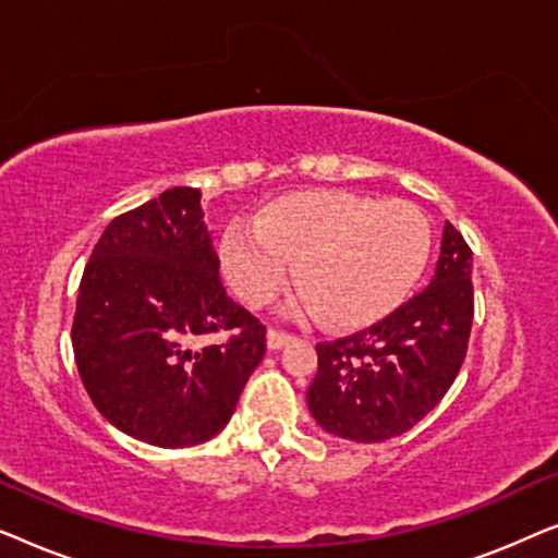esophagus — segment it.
Listing matches in <instances>:
<instances>
[{"label": "esophagus", "instance_id": "esophagus-1", "mask_svg": "<svg viewBox=\"0 0 558 558\" xmlns=\"http://www.w3.org/2000/svg\"><path fill=\"white\" fill-rule=\"evenodd\" d=\"M294 340H296L294 335H289V332H284V330H277V327H271L269 335H266V342H269L271 350L284 348V345H289V342H294Z\"/></svg>", "mask_w": 558, "mask_h": 558}]
</instances>
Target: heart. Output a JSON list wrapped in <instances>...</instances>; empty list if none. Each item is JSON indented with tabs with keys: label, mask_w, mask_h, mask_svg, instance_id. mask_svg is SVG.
<instances>
[{
	"label": "heart",
	"mask_w": 558,
	"mask_h": 558,
	"mask_svg": "<svg viewBox=\"0 0 558 558\" xmlns=\"http://www.w3.org/2000/svg\"><path fill=\"white\" fill-rule=\"evenodd\" d=\"M432 251V226L414 203L371 201L348 190H296L220 241L228 284L251 307L281 292L294 265L310 307L340 327L386 317L407 300Z\"/></svg>",
	"instance_id": "b5f03b06"
}]
</instances>
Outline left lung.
<instances>
[{
	"instance_id": "obj_1",
	"label": "left lung",
	"mask_w": 558,
	"mask_h": 558,
	"mask_svg": "<svg viewBox=\"0 0 558 558\" xmlns=\"http://www.w3.org/2000/svg\"><path fill=\"white\" fill-rule=\"evenodd\" d=\"M472 248L445 226L432 284L376 325L319 342L307 391L315 422L335 437L384 441L445 399L468 355L475 317Z\"/></svg>"
}]
</instances>
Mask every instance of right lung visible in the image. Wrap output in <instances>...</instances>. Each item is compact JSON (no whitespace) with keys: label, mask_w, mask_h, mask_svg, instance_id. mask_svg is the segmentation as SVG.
<instances>
[{"label":"right lung","mask_w":558,"mask_h":558,"mask_svg":"<svg viewBox=\"0 0 558 558\" xmlns=\"http://www.w3.org/2000/svg\"><path fill=\"white\" fill-rule=\"evenodd\" d=\"M201 190L172 187L106 226L83 269L73 353L94 407L129 437L193 447L231 422L266 327L226 294ZM228 331L197 349L203 333Z\"/></svg>","instance_id":"right-lung-1"}]
</instances>
